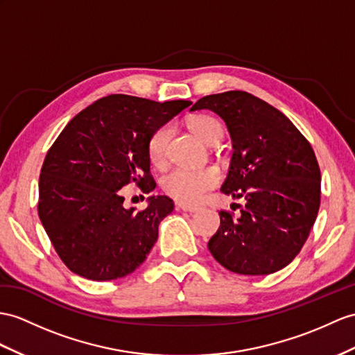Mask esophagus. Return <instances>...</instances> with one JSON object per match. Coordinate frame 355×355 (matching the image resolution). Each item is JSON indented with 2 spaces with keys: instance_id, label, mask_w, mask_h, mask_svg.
<instances>
[{
  "instance_id": "obj_1",
  "label": "esophagus",
  "mask_w": 355,
  "mask_h": 355,
  "mask_svg": "<svg viewBox=\"0 0 355 355\" xmlns=\"http://www.w3.org/2000/svg\"><path fill=\"white\" fill-rule=\"evenodd\" d=\"M178 207H179V209H182V211H187V212H197L198 209H200V206L187 205V203H178Z\"/></svg>"
}]
</instances>
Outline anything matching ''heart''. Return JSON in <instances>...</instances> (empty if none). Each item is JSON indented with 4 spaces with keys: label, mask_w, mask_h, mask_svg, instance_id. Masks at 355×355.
Returning a JSON list of instances; mask_svg holds the SVG:
<instances>
[{
    "label": "heart",
    "mask_w": 355,
    "mask_h": 355,
    "mask_svg": "<svg viewBox=\"0 0 355 355\" xmlns=\"http://www.w3.org/2000/svg\"><path fill=\"white\" fill-rule=\"evenodd\" d=\"M189 126L194 134L206 144H218L223 140L224 129L217 119L202 116L193 119ZM171 137V126L162 125L155 131L149 140V159L155 167H162L167 162V149ZM220 171L215 167L188 168L175 167L166 171L161 178V188L164 193L176 200L194 205L203 200L206 193L217 187L220 182Z\"/></svg>",
    "instance_id": "heart-1"
}]
</instances>
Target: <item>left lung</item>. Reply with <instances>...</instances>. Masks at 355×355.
Listing matches in <instances>:
<instances>
[{
	"mask_svg": "<svg viewBox=\"0 0 355 355\" xmlns=\"http://www.w3.org/2000/svg\"><path fill=\"white\" fill-rule=\"evenodd\" d=\"M200 110L217 112L233 141L221 191L245 198L238 218L220 212V227L207 248L232 272L279 271L304 245L321 203V171L312 146L282 111L247 92L209 94L191 108Z\"/></svg>",
	"mask_w": 355,
	"mask_h": 355,
	"instance_id": "left-lung-1",
	"label": "left lung"
}]
</instances>
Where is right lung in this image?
Wrapping results in <instances>:
<instances>
[{
    "instance_id": "1",
    "label": "right lung",
    "mask_w": 355,
    "mask_h": 355,
    "mask_svg": "<svg viewBox=\"0 0 355 355\" xmlns=\"http://www.w3.org/2000/svg\"><path fill=\"white\" fill-rule=\"evenodd\" d=\"M189 105L110 94L78 112L57 137L40 170L37 211L72 272L94 282L116 280L146 261L175 203L152 196L146 209H126L122 188L137 185L149 194L157 187L150 137Z\"/></svg>"
}]
</instances>
